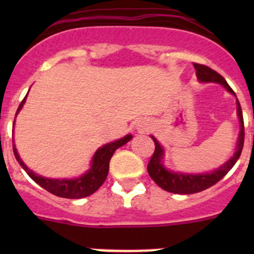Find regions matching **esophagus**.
I'll return each instance as SVG.
<instances>
[{
    "instance_id": "34e87169",
    "label": "esophagus",
    "mask_w": 254,
    "mask_h": 254,
    "mask_svg": "<svg viewBox=\"0 0 254 254\" xmlns=\"http://www.w3.org/2000/svg\"><path fill=\"white\" fill-rule=\"evenodd\" d=\"M140 129H141V131H146V126H145V125H141V126H140Z\"/></svg>"
}]
</instances>
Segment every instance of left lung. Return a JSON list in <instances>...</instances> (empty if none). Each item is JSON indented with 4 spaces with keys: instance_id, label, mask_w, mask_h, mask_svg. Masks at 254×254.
Masks as SVG:
<instances>
[{
    "instance_id": "obj_1",
    "label": "left lung",
    "mask_w": 254,
    "mask_h": 254,
    "mask_svg": "<svg viewBox=\"0 0 254 254\" xmlns=\"http://www.w3.org/2000/svg\"><path fill=\"white\" fill-rule=\"evenodd\" d=\"M194 68H196V75L201 82H217L221 84L226 90L230 94L235 95L233 89L228 85L225 81V78L223 76L217 73L216 71L211 69L210 67L205 66V64H193ZM237 113L239 117V123H241V132H239V138H238L237 150H235L234 155L229 159L224 165L219 168V169L214 170L211 173H205V174H186V173H174L168 170L167 168L163 165V156L164 150L160 146V143L158 140L151 136V138L155 142V151L152 154L151 159H150L149 164H147V172L149 176L151 177L152 181L156 183L160 188L172 192V193L178 194H192L205 190L207 188L212 187L216 185L217 182L228 174V172L234 167V164L237 163L239 156L242 154L244 145V122H243V113H242V108L239 102L237 99Z\"/></svg>"
}]
</instances>
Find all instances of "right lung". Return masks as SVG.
Returning a JSON list of instances; mask_svg holds the SVG:
<instances>
[{"mask_svg":"<svg viewBox=\"0 0 254 254\" xmlns=\"http://www.w3.org/2000/svg\"><path fill=\"white\" fill-rule=\"evenodd\" d=\"M26 96L22 99V102L20 103L19 108H17L16 116L20 111H21L22 105L25 104ZM132 138V134H127L125 137H122L121 140L113 141V142H109L107 145H104L103 147H99L96 150L95 155H94L93 161H91V168L87 170L85 174H82L81 177L75 179H51V178H44V177L39 176V174H35L33 170L29 169L25 164L22 163V160L20 159L19 154H17V150L15 147V143L12 142L13 147V154H15V158L19 161V164L22 167V169L28 173V176L30 177L35 183L43 187L44 190L51 192L52 194L58 197H64V198H84V197L90 196L93 194L95 190H98L100 188V186L104 183V181L107 179L108 172H109V161L111 158L113 156L114 151H116L118 147L123 146L125 143L128 142Z\"/></svg>","mask_w":254,"mask_h":254,"instance_id":"obj_1","label":"right lung"}]
</instances>
